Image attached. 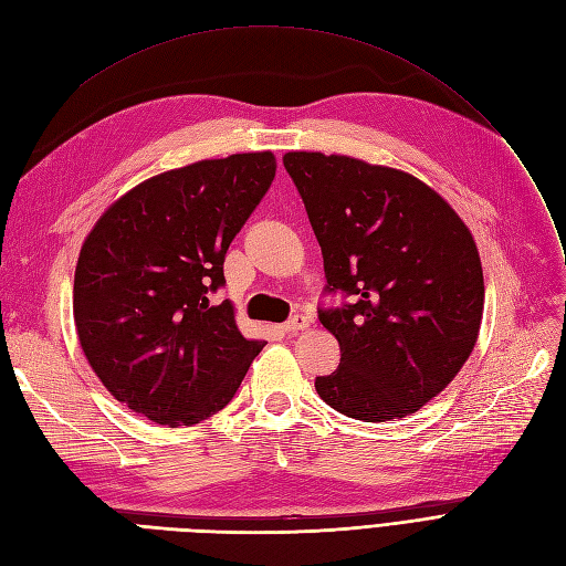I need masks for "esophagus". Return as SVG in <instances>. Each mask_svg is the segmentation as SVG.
<instances>
[{"mask_svg":"<svg viewBox=\"0 0 566 566\" xmlns=\"http://www.w3.org/2000/svg\"><path fill=\"white\" fill-rule=\"evenodd\" d=\"M306 327H308V318L302 316V314L292 316V318L283 325V329H285L287 335H297V333H302V329H306Z\"/></svg>","mask_w":566,"mask_h":566,"instance_id":"esophagus-1","label":"esophagus"}]
</instances>
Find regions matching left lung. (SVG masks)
<instances>
[{
	"label": "left lung",
	"instance_id": "8db88e82",
	"mask_svg": "<svg viewBox=\"0 0 566 566\" xmlns=\"http://www.w3.org/2000/svg\"><path fill=\"white\" fill-rule=\"evenodd\" d=\"M283 166L323 252L318 308L339 342L318 396L360 421L417 412L447 388L478 342L484 279L469 227L415 175L321 151H287Z\"/></svg>",
	"mask_w": 566,
	"mask_h": 566
}]
</instances>
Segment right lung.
I'll list each match as a JSON object with an SVG mask.
<instances>
[{
  "label": "right lung",
  "mask_w": 566,
  "mask_h": 566,
  "mask_svg": "<svg viewBox=\"0 0 566 566\" xmlns=\"http://www.w3.org/2000/svg\"><path fill=\"white\" fill-rule=\"evenodd\" d=\"M276 175L271 151L166 170L114 201L74 271V325L107 391L161 426H191L233 398L264 342L245 339L224 255Z\"/></svg>",
  "instance_id": "obj_1"
}]
</instances>
